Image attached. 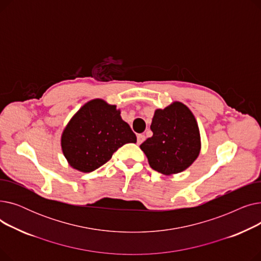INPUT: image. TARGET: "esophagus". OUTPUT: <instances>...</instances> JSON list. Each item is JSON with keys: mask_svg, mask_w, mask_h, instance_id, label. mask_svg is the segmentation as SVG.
Returning <instances> with one entry per match:
<instances>
[{"mask_svg": "<svg viewBox=\"0 0 261 261\" xmlns=\"http://www.w3.org/2000/svg\"><path fill=\"white\" fill-rule=\"evenodd\" d=\"M145 139H146V138H145L144 134H139V135H138V144L141 145V144L145 141Z\"/></svg>", "mask_w": 261, "mask_h": 261, "instance_id": "1", "label": "esophagus"}]
</instances>
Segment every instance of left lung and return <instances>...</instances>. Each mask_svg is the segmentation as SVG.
Returning a JSON list of instances; mask_svg holds the SVG:
<instances>
[{"mask_svg":"<svg viewBox=\"0 0 261 261\" xmlns=\"http://www.w3.org/2000/svg\"><path fill=\"white\" fill-rule=\"evenodd\" d=\"M150 129L153 132L140 147L149 165L171 175L186 170L200 154L201 136L197 119L181 101L156 109Z\"/></svg>","mask_w":261,"mask_h":261,"instance_id":"8db88e82","label":"left lung"}]
</instances>
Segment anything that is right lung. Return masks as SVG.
I'll list each match as a JSON object with an SVG mask.
<instances>
[{
  "instance_id": "obj_1",
  "label": "right lung",
  "mask_w": 261,
  "mask_h": 261,
  "mask_svg": "<svg viewBox=\"0 0 261 261\" xmlns=\"http://www.w3.org/2000/svg\"><path fill=\"white\" fill-rule=\"evenodd\" d=\"M136 136L115 105L92 99L82 106L61 134L62 152L70 166L81 172L99 168L116 150Z\"/></svg>"
}]
</instances>
